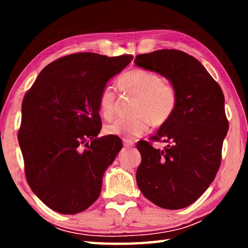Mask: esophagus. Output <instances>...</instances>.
<instances>
[{
    "label": "esophagus",
    "instance_id": "obj_1",
    "mask_svg": "<svg viewBox=\"0 0 248 248\" xmlns=\"http://www.w3.org/2000/svg\"><path fill=\"white\" fill-rule=\"evenodd\" d=\"M124 145L125 146V148H132V146H134V143H133V141H131V140L124 139Z\"/></svg>",
    "mask_w": 248,
    "mask_h": 248
}]
</instances>
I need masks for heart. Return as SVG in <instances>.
<instances>
[{
  "mask_svg": "<svg viewBox=\"0 0 248 248\" xmlns=\"http://www.w3.org/2000/svg\"><path fill=\"white\" fill-rule=\"evenodd\" d=\"M118 87L134 94L132 112L128 118H119L105 125V132L124 139H133L148 131L151 125H161L169 120L176 108L177 95L171 84L158 74L144 69H131L118 78ZM117 96L111 86L99 94L98 107L104 118L111 119L117 109Z\"/></svg>",
  "mask_w": 248,
  "mask_h": 248,
  "instance_id": "heart-1",
  "label": "heart"
}]
</instances>
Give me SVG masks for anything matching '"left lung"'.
<instances>
[{
    "instance_id": "1",
    "label": "left lung",
    "mask_w": 248,
    "mask_h": 248,
    "mask_svg": "<svg viewBox=\"0 0 248 248\" xmlns=\"http://www.w3.org/2000/svg\"><path fill=\"white\" fill-rule=\"evenodd\" d=\"M134 62L166 78L177 95L173 115L151 138L165 142V148L138 142L142 158L138 187L158 207L186 208L208 189L219 170L229 130L223 92L196 58L180 50L139 54Z\"/></svg>"
}]
</instances>
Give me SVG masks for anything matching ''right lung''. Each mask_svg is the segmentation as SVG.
Masks as SVG:
<instances>
[{"instance_id":"add662e5","label":"right lung","mask_w":248,"mask_h":248,"mask_svg":"<svg viewBox=\"0 0 248 248\" xmlns=\"http://www.w3.org/2000/svg\"><path fill=\"white\" fill-rule=\"evenodd\" d=\"M133 57L69 54L41 71L22 104L18 142L33 194L50 209L75 215L100 195L103 176L123 149L120 138H97L98 98Z\"/></svg>"}]
</instances>
